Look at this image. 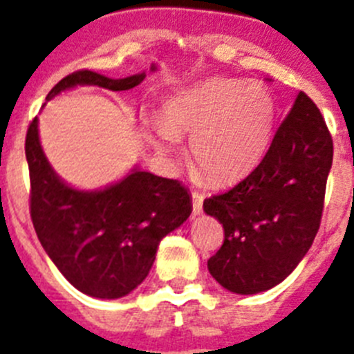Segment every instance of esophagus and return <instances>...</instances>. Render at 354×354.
I'll return each mask as SVG.
<instances>
[{
	"label": "esophagus",
	"mask_w": 354,
	"mask_h": 354,
	"mask_svg": "<svg viewBox=\"0 0 354 354\" xmlns=\"http://www.w3.org/2000/svg\"><path fill=\"white\" fill-rule=\"evenodd\" d=\"M203 194H199V192H192V203H194V214L197 216V214H201L203 212Z\"/></svg>",
	"instance_id": "esophagus-1"
}]
</instances>
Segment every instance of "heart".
<instances>
[{
  "instance_id": "heart-1",
  "label": "heart",
  "mask_w": 354,
  "mask_h": 354,
  "mask_svg": "<svg viewBox=\"0 0 354 354\" xmlns=\"http://www.w3.org/2000/svg\"><path fill=\"white\" fill-rule=\"evenodd\" d=\"M276 104L257 82L217 78L171 95L155 124L153 142L174 155L190 137L192 162L212 183H226L261 159L272 137Z\"/></svg>"
}]
</instances>
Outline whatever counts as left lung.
<instances>
[{
  "label": "left lung",
  "mask_w": 354,
  "mask_h": 354,
  "mask_svg": "<svg viewBox=\"0 0 354 354\" xmlns=\"http://www.w3.org/2000/svg\"><path fill=\"white\" fill-rule=\"evenodd\" d=\"M333 138L316 104L299 93L252 174L203 208L225 228L208 270L226 290L257 294L281 283L320 228Z\"/></svg>",
  "instance_id": "8db88e82"
}]
</instances>
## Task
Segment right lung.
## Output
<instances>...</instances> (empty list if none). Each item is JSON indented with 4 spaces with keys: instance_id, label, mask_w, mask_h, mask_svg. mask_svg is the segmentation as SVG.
<instances>
[{
    "instance_id": "1",
    "label": "right lung",
    "mask_w": 354,
    "mask_h": 354,
    "mask_svg": "<svg viewBox=\"0 0 354 354\" xmlns=\"http://www.w3.org/2000/svg\"><path fill=\"white\" fill-rule=\"evenodd\" d=\"M157 67L151 65V71ZM146 73L107 78L76 71L62 78L47 100L76 86L128 91ZM30 174V217L41 247L80 292L117 299L137 289L149 274L159 243L192 214L190 194L179 180L133 168L102 190H76L58 177L45 157L38 117L25 138Z\"/></svg>"
}]
</instances>
